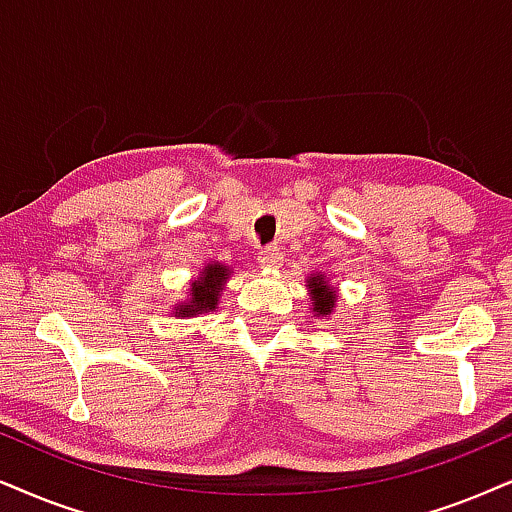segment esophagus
Here are the masks:
<instances>
[{"label":"esophagus","instance_id":"esophagus-1","mask_svg":"<svg viewBox=\"0 0 512 512\" xmlns=\"http://www.w3.org/2000/svg\"><path fill=\"white\" fill-rule=\"evenodd\" d=\"M260 262H262V267H267V269H278L283 262V252L278 250L276 245H269V248H264L260 252Z\"/></svg>","mask_w":512,"mask_h":512}]
</instances>
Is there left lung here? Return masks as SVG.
I'll return each instance as SVG.
<instances>
[{
    "label": "left lung",
    "instance_id": "left-lung-1",
    "mask_svg": "<svg viewBox=\"0 0 512 512\" xmlns=\"http://www.w3.org/2000/svg\"><path fill=\"white\" fill-rule=\"evenodd\" d=\"M309 288V300H312V312L314 316H331L338 293L333 286H328V281H323V274H312L307 278Z\"/></svg>",
    "mask_w": 512,
    "mask_h": 512
}]
</instances>
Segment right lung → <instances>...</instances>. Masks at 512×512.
Returning a JSON list of instances; mask_svg holds the SVG:
<instances>
[{"instance_id": "right-lung-1", "label": "right lung", "mask_w": 512, "mask_h": 512, "mask_svg": "<svg viewBox=\"0 0 512 512\" xmlns=\"http://www.w3.org/2000/svg\"><path fill=\"white\" fill-rule=\"evenodd\" d=\"M229 274L231 271L229 267H224V264L219 262L208 264V267L200 271L196 281L191 283L189 300L174 307V316H196V314L217 309L219 295H222L224 283L226 278H229Z\"/></svg>"}]
</instances>
